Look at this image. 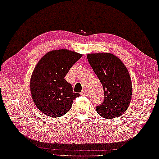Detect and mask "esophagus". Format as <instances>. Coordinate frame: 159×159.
I'll return each instance as SVG.
<instances>
[{
  "label": "esophagus",
  "instance_id": "1",
  "mask_svg": "<svg viewBox=\"0 0 159 159\" xmlns=\"http://www.w3.org/2000/svg\"><path fill=\"white\" fill-rule=\"evenodd\" d=\"M81 94H82V95H84V96L87 95V91H86V89H84L83 91L81 92Z\"/></svg>",
  "mask_w": 159,
  "mask_h": 159
}]
</instances>
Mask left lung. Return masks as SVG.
I'll use <instances>...</instances> for the list:
<instances>
[{
	"mask_svg": "<svg viewBox=\"0 0 159 159\" xmlns=\"http://www.w3.org/2000/svg\"><path fill=\"white\" fill-rule=\"evenodd\" d=\"M87 59L103 87V103L96 106V111L106 119L121 116L129 106L132 96L127 68L119 58L109 53L88 54Z\"/></svg>",
	"mask_w": 159,
	"mask_h": 159,
	"instance_id": "1",
	"label": "left lung"
}]
</instances>
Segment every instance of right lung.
I'll return each mask as SVG.
<instances>
[{
    "label": "right lung",
    "instance_id": "add662e5",
    "mask_svg": "<svg viewBox=\"0 0 159 159\" xmlns=\"http://www.w3.org/2000/svg\"><path fill=\"white\" fill-rule=\"evenodd\" d=\"M82 54L67 49L48 52L39 60L32 73L30 90L34 103L40 111L53 117L70 111L80 94L65 77Z\"/></svg>",
    "mask_w": 159,
    "mask_h": 159
}]
</instances>
